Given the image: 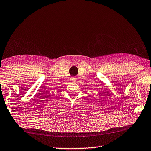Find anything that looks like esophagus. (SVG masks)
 I'll return each instance as SVG.
<instances>
[{"instance_id":"obj_1","label":"esophagus","mask_w":151,"mask_h":151,"mask_svg":"<svg viewBox=\"0 0 151 151\" xmlns=\"http://www.w3.org/2000/svg\"><path fill=\"white\" fill-rule=\"evenodd\" d=\"M71 80H72V81H76V78H72L71 79Z\"/></svg>"}]
</instances>
